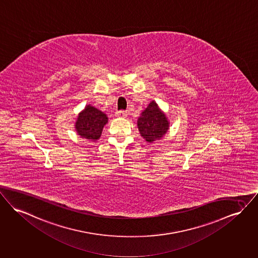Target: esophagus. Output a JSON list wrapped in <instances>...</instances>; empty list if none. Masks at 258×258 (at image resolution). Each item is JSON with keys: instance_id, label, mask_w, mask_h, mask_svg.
<instances>
[{"instance_id": "esophagus-1", "label": "esophagus", "mask_w": 258, "mask_h": 258, "mask_svg": "<svg viewBox=\"0 0 258 258\" xmlns=\"http://www.w3.org/2000/svg\"><path fill=\"white\" fill-rule=\"evenodd\" d=\"M115 116L118 117V118H125L126 117V112H124V111H117L115 113Z\"/></svg>"}]
</instances>
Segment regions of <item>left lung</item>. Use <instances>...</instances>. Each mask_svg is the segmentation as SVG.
Listing matches in <instances>:
<instances>
[{"label":"left lung","instance_id":"left-lung-1","mask_svg":"<svg viewBox=\"0 0 258 258\" xmlns=\"http://www.w3.org/2000/svg\"><path fill=\"white\" fill-rule=\"evenodd\" d=\"M138 131L147 142L160 140L167 134L169 127L166 114L155 101H151L137 120Z\"/></svg>","mask_w":258,"mask_h":258}]
</instances>
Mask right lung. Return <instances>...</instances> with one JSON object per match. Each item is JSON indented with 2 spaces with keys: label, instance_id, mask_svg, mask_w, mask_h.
Wrapping results in <instances>:
<instances>
[{
  "label": "right lung",
  "instance_id": "add662e5",
  "mask_svg": "<svg viewBox=\"0 0 258 258\" xmlns=\"http://www.w3.org/2000/svg\"><path fill=\"white\" fill-rule=\"evenodd\" d=\"M108 121L106 114L95 107L87 105L79 114L75 122L78 136L91 141L99 139Z\"/></svg>",
  "mask_w": 258,
  "mask_h": 258
}]
</instances>
